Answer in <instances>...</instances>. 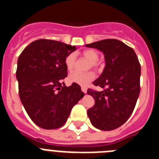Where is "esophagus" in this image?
Here are the masks:
<instances>
[{
  "instance_id": "esophagus-1",
  "label": "esophagus",
  "mask_w": 159,
  "mask_h": 159,
  "mask_svg": "<svg viewBox=\"0 0 159 159\" xmlns=\"http://www.w3.org/2000/svg\"><path fill=\"white\" fill-rule=\"evenodd\" d=\"M81 90H82V92L85 94H86L87 92H88V89H87L86 87H84V86L81 87Z\"/></svg>"
}]
</instances>
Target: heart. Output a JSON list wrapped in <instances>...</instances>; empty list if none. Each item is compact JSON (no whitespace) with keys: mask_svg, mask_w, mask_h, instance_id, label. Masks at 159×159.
<instances>
[{"mask_svg":"<svg viewBox=\"0 0 159 159\" xmlns=\"http://www.w3.org/2000/svg\"><path fill=\"white\" fill-rule=\"evenodd\" d=\"M83 57H85L87 60H88L91 62L90 66H92L94 68H98L99 67V64L97 60H99V52L94 49H87L84 50L82 52ZM75 57L73 53H71L66 57L65 59V66L67 67V70L71 71L72 69L74 66H75ZM69 81L74 84H80V85H83V86H86L89 84L90 82H92L95 79V74L92 71H88L86 73H82L80 71H72L68 76Z\"/></svg>","mask_w":159,"mask_h":159,"instance_id":"obj_1","label":"heart"}]
</instances>
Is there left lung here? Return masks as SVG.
Returning <instances> with one entry per match:
<instances>
[{"label": "left lung", "mask_w": 159, "mask_h": 159, "mask_svg": "<svg viewBox=\"0 0 159 159\" xmlns=\"http://www.w3.org/2000/svg\"><path fill=\"white\" fill-rule=\"evenodd\" d=\"M104 54L105 67L95 86L102 92L88 90L95 105L88 110L94 127L102 130L118 128L127 121L134 111L140 92L141 67L133 48L116 39H107L86 44Z\"/></svg>", "instance_id": "obj_1"}]
</instances>
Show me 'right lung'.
Returning a JSON list of instances; mask_svg holds the SVG:
<instances>
[{"label":"right lung","mask_w":159,"mask_h":159,"mask_svg":"<svg viewBox=\"0 0 159 159\" xmlns=\"http://www.w3.org/2000/svg\"><path fill=\"white\" fill-rule=\"evenodd\" d=\"M75 46L60 41L40 40L32 42L20 55L16 76L20 99L30 119L47 130L62 127L72 107L84 93L73 83L66 87L65 59Z\"/></svg>","instance_id":"obj_1"}]
</instances>
